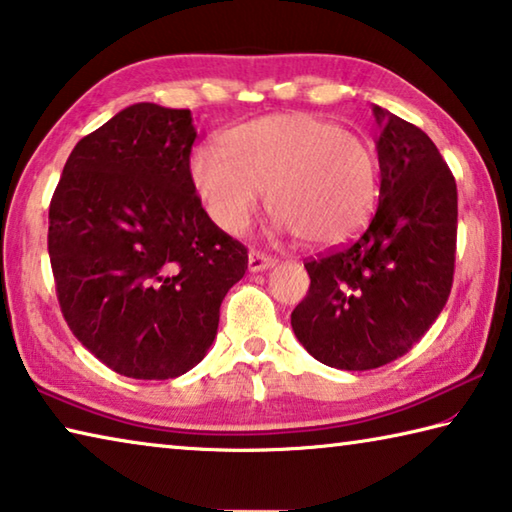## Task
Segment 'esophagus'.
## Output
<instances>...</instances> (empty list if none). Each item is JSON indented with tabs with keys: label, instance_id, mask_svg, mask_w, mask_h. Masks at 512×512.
Returning <instances> with one entry per match:
<instances>
[{
	"label": "esophagus",
	"instance_id": "1",
	"mask_svg": "<svg viewBox=\"0 0 512 512\" xmlns=\"http://www.w3.org/2000/svg\"><path fill=\"white\" fill-rule=\"evenodd\" d=\"M273 264H275V259L264 255V253H259V250H250L248 253V271L250 273L266 271V268H271Z\"/></svg>",
	"mask_w": 512,
	"mask_h": 512
}]
</instances>
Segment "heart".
I'll use <instances>...</instances> for the list:
<instances>
[{"mask_svg":"<svg viewBox=\"0 0 512 512\" xmlns=\"http://www.w3.org/2000/svg\"><path fill=\"white\" fill-rule=\"evenodd\" d=\"M189 183L210 219L230 235L248 228L259 192L266 210L305 246L352 239L377 203L379 162L361 135L289 112L246 121L189 155Z\"/></svg>","mask_w":512,"mask_h":512,"instance_id":"b5f03b06","label":"heart"}]
</instances>
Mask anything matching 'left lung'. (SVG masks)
Listing matches in <instances>:
<instances>
[{"label":"left lung","mask_w":512,"mask_h":512,"mask_svg":"<svg viewBox=\"0 0 512 512\" xmlns=\"http://www.w3.org/2000/svg\"><path fill=\"white\" fill-rule=\"evenodd\" d=\"M379 205L366 232L309 259V293L291 327L311 357L372 370L409 352L443 311L454 282L458 194L418 126L375 106Z\"/></svg>","instance_id":"8db88e82"}]
</instances>
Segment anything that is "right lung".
<instances>
[{
    "instance_id": "right-lung-1",
    "label": "right lung",
    "mask_w": 512,
    "mask_h": 512,
    "mask_svg": "<svg viewBox=\"0 0 512 512\" xmlns=\"http://www.w3.org/2000/svg\"><path fill=\"white\" fill-rule=\"evenodd\" d=\"M194 140L189 110L133 103L74 146L51 198L60 311L124 377L173 379L201 363L248 268L189 183Z\"/></svg>"
}]
</instances>
